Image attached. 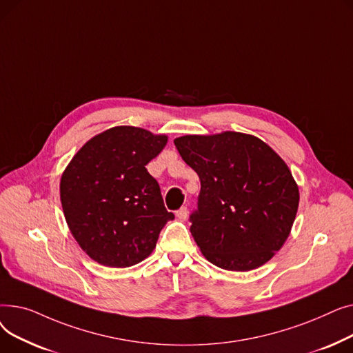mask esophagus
<instances>
[{"label": "esophagus", "instance_id": "obj_1", "mask_svg": "<svg viewBox=\"0 0 353 353\" xmlns=\"http://www.w3.org/2000/svg\"><path fill=\"white\" fill-rule=\"evenodd\" d=\"M176 216L179 217V219H181V220H184V219H188V216H189V210H188V208H180L177 212H176Z\"/></svg>", "mask_w": 353, "mask_h": 353}]
</instances>
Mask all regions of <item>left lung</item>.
I'll return each instance as SVG.
<instances>
[{
	"mask_svg": "<svg viewBox=\"0 0 353 353\" xmlns=\"http://www.w3.org/2000/svg\"><path fill=\"white\" fill-rule=\"evenodd\" d=\"M199 174L190 232L217 268L248 272L281 250L299 206V189L276 152L250 134L225 132L174 140Z\"/></svg>",
	"mask_w": 353,
	"mask_h": 353,
	"instance_id": "1",
	"label": "left lung"
}]
</instances>
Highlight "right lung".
<instances>
[{
    "instance_id": "1",
    "label": "right lung",
    "mask_w": 353,
    "mask_h": 353,
    "mask_svg": "<svg viewBox=\"0 0 353 353\" xmlns=\"http://www.w3.org/2000/svg\"><path fill=\"white\" fill-rule=\"evenodd\" d=\"M165 143L164 134L119 125L88 140L68 163L61 206L71 234L92 261L108 268L140 263L174 219L145 169Z\"/></svg>"
}]
</instances>
